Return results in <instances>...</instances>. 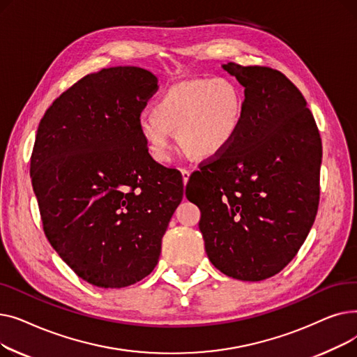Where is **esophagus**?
<instances>
[{
	"label": "esophagus",
	"mask_w": 357,
	"mask_h": 357,
	"mask_svg": "<svg viewBox=\"0 0 357 357\" xmlns=\"http://www.w3.org/2000/svg\"><path fill=\"white\" fill-rule=\"evenodd\" d=\"M181 174H182V181H183V183L186 185V183H188V181H190L191 172L188 171V169H182V171H181Z\"/></svg>",
	"instance_id": "obj_1"
}]
</instances>
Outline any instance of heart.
I'll return each instance as SVG.
<instances>
[{
	"label": "heart",
	"mask_w": 357,
	"mask_h": 357,
	"mask_svg": "<svg viewBox=\"0 0 357 357\" xmlns=\"http://www.w3.org/2000/svg\"><path fill=\"white\" fill-rule=\"evenodd\" d=\"M245 117V92L231 79L211 78L176 84L156 100L153 112L137 120L139 135L150 156L165 163L172 158L175 133L181 146L197 158H214L226 150Z\"/></svg>",
	"instance_id": "heart-1"
}]
</instances>
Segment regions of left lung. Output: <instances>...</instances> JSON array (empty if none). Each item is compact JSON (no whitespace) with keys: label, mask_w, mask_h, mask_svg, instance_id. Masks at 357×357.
I'll return each instance as SVG.
<instances>
[{"label":"left lung","mask_w":357,"mask_h":357,"mask_svg":"<svg viewBox=\"0 0 357 357\" xmlns=\"http://www.w3.org/2000/svg\"><path fill=\"white\" fill-rule=\"evenodd\" d=\"M245 86L233 143L186 185L201 210L211 264L238 280L282 271L305 241L320 201L321 139L307 101L279 70L222 65Z\"/></svg>","instance_id":"left-lung-1"}]
</instances>
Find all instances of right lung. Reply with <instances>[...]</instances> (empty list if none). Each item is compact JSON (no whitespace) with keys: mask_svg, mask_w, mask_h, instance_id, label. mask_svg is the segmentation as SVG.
Wrapping results in <instances>:
<instances>
[{"mask_svg":"<svg viewBox=\"0 0 357 357\" xmlns=\"http://www.w3.org/2000/svg\"><path fill=\"white\" fill-rule=\"evenodd\" d=\"M158 78L137 66L89 73L45 112L30 162L45 234L100 288H124L158 265L183 197L182 175L149 155L137 120Z\"/></svg>","mask_w":357,"mask_h":357,"instance_id":"right-lung-1","label":"right lung"}]
</instances>
